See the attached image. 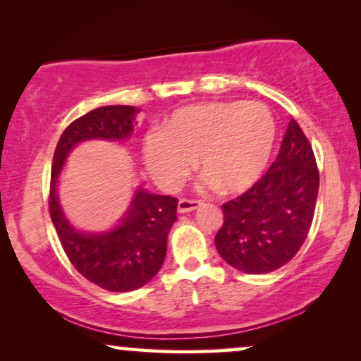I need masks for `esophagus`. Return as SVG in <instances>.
Masks as SVG:
<instances>
[{"label":"esophagus","instance_id":"1","mask_svg":"<svg viewBox=\"0 0 361 361\" xmlns=\"http://www.w3.org/2000/svg\"><path fill=\"white\" fill-rule=\"evenodd\" d=\"M202 205L200 200H187V199H182L179 202V207H177V210H179V214H189V212H194L199 209Z\"/></svg>","mask_w":361,"mask_h":361}]
</instances>
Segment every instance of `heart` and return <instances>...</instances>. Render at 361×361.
Returning a JSON list of instances; mask_svg holds the SVG:
<instances>
[{"instance_id":"b5f03b06","label":"heart","mask_w":361,"mask_h":361,"mask_svg":"<svg viewBox=\"0 0 361 361\" xmlns=\"http://www.w3.org/2000/svg\"><path fill=\"white\" fill-rule=\"evenodd\" d=\"M145 141L147 171L162 187L179 185L195 159L202 185L241 194L261 179L276 140V123L261 103L209 102L182 106Z\"/></svg>"}]
</instances>
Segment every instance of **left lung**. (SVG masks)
<instances>
[{
    "mask_svg": "<svg viewBox=\"0 0 361 361\" xmlns=\"http://www.w3.org/2000/svg\"><path fill=\"white\" fill-rule=\"evenodd\" d=\"M319 194L312 146L290 120L269 171L243 195L221 205L215 246L230 266L264 274L289 263L307 238Z\"/></svg>",
    "mask_w": 361,
    "mask_h": 361,
    "instance_id": "8db88e82",
    "label": "left lung"
}]
</instances>
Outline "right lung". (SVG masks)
Here are the masks:
<instances>
[{"label": "right lung", "mask_w": 361, "mask_h": 361, "mask_svg": "<svg viewBox=\"0 0 361 361\" xmlns=\"http://www.w3.org/2000/svg\"><path fill=\"white\" fill-rule=\"evenodd\" d=\"M137 113L136 106L128 105H108L88 111L66 128L52 161L49 210L62 248L83 278L111 293L140 289L161 269L167 235L177 220V199L137 187L120 224L106 231L90 233L77 230L68 221L59 202L57 184L73 147L92 140H130Z\"/></svg>", "instance_id": "1"}]
</instances>
